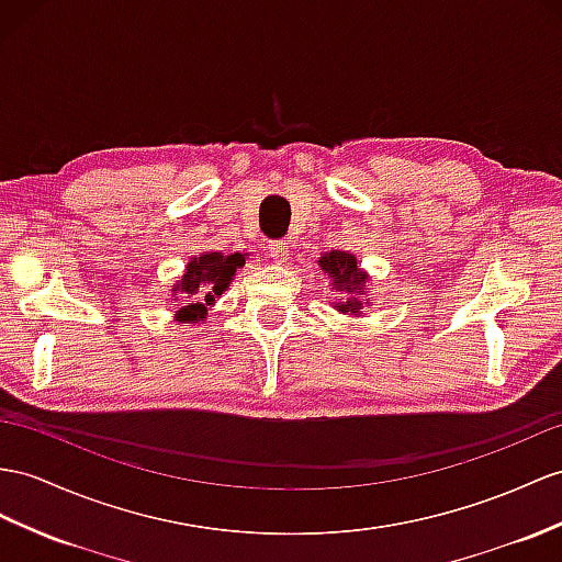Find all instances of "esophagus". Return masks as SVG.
Instances as JSON below:
<instances>
[{
	"instance_id": "34e87169",
	"label": "esophagus",
	"mask_w": 562,
	"mask_h": 562,
	"mask_svg": "<svg viewBox=\"0 0 562 562\" xmlns=\"http://www.w3.org/2000/svg\"><path fill=\"white\" fill-rule=\"evenodd\" d=\"M289 252H291V250H289V243H285V240L271 243V248H269V257H271L277 265L289 262Z\"/></svg>"
}]
</instances>
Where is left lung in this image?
<instances>
[{"label":"left lung","instance_id":"obj_1","mask_svg":"<svg viewBox=\"0 0 562 562\" xmlns=\"http://www.w3.org/2000/svg\"><path fill=\"white\" fill-rule=\"evenodd\" d=\"M319 267L328 279L334 281V289L340 291L338 303H331L344 314H362L367 281L369 277L358 267V259L344 250H331L319 257Z\"/></svg>","mask_w":562,"mask_h":562}]
</instances>
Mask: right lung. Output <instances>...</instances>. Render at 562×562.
I'll return each instance as SVG.
<instances>
[{
    "label": "right lung",
    "mask_w": 562,
    "mask_h": 562,
    "mask_svg": "<svg viewBox=\"0 0 562 562\" xmlns=\"http://www.w3.org/2000/svg\"><path fill=\"white\" fill-rule=\"evenodd\" d=\"M243 265L245 255L240 252H202L198 257H190L181 281L171 289V293L181 300L176 319L183 324L207 319L210 305H214V300L228 289V283L236 277V269Z\"/></svg>",
    "instance_id": "1"
}]
</instances>
